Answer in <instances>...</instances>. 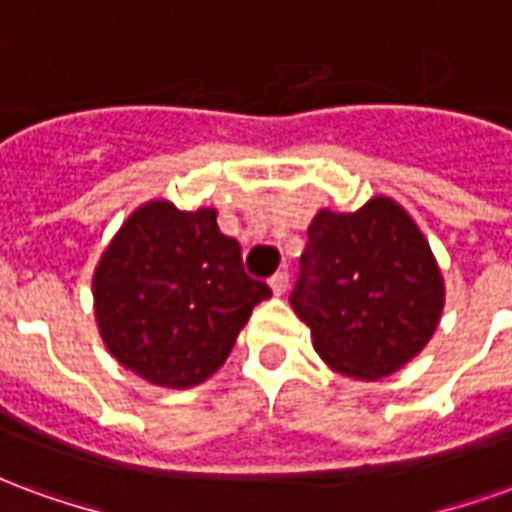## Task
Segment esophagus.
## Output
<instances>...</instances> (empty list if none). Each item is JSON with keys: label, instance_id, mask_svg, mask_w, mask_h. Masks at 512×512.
Segmentation results:
<instances>
[{"label": "esophagus", "instance_id": "esophagus-1", "mask_svg": "<svg viewBox=\"0 0 512 512\" xmlns=\"http://www.w3.org/2000/svg\"><path fill=\"white\" fill-rule=\"evenodd\" d=\"M290 288V274L282 268V271H277L274 277H271V290H274V296H285Z\"/></svg>", "mask_w": 512, "mask_h": 512}]
</instances>
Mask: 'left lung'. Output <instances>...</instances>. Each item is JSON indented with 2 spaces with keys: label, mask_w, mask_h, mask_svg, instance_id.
I'll return each instance as SVG.
<instances>
[{
  "label": "left lung",
  "mask_w": 512,
  "mask_h": 512,
  "mask_svg": "<svg viewBox=\"0 0 512 512\" xmlns=\"http://www.w3.org/2000/svg\"><path fill=\"white\" fill-rule=\"evenodd\" d=\"M307 235L290 307L323 362L378 381L422 354L441 321L444 277L411 213L378 194L351 213L321 208Z\"/></svg>",
  "instance_id": "1"
}]
</instances>
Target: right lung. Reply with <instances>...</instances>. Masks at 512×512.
I'll return each instance as SVG.
<instances>
[{
    "instance_id": "add662e5",
    "label": "right lung",
    "mask_w": 512,
    "mask_h": 512,
    "mask_svg": "<svg viewBox=\"0 0 512 512\" xmlns=\"http://www.w3.org/2000/svg\"><path fill=\"white\" fill-rule=\"evenodd\" d=\"M268 296L266 282L246 277L216 208L180 211L164 197L128 213L93 271L95 323L109 354L164 389L211 378Z\"/></svg>"
}]
</instances>
